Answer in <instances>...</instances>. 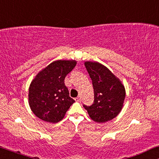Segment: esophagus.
Returning <instances> with one entry per match:
<instances>
[{
    "instance_id": "obj_1",
    "label": "esophagus",
    "mask_w": 159,
    "mask_h": 159,
    "mask_svg": "<svg viewBox=\"0 0 159 159\" xmlns=\"http://www.w3.org/2000/svg\"><path fill=\"white\" fill-rule=\"evenodd\" d=\"M75 101H78V102H80V100H81V97L80 96H78V97H77V98H75Z\"/></svg>"
}]
</instances>
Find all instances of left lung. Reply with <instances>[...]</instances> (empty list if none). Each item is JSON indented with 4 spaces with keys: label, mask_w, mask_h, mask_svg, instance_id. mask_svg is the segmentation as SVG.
<instances>
[{
    "label": "left lung",
    "mask_w": 159,
    "mask_h": 159,
    "mask_svg": "<svg viewBox=\"0 0 159 159\" xmlns=\"http://www.w3.org/2000/svg\"><path fill=\"white\" fill-rule=\"evenodd\" d=\"M92 80L94 101L90 106L83 105L93 121L103 123L115 118L121 111L125 98V88L107 67L98 62H84Z\"/></svg>",
    "instance_id": "left-lung-1"
}]
</instances>
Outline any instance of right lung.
I'll list each match as a JSON object with an SVG mask.
<instances>
[{
    "instance_id": "obj_1",
    "label": "right lung",
    "mask_w": 159,
    "mask_h": 159,
    "mask_svg": "<svg viewBox=\"0 0 159 159\" xmlns=\"http://www.w3.org/2000/svg\"><path fill=\"white\" fill-rule=\"evenodd\" d=\"M75 60H58L40 71L29 88V105L37 117L50 123L64 119L75 100L64 84L66 76L75 68Z\"/></svg>"
}]
</instances>
